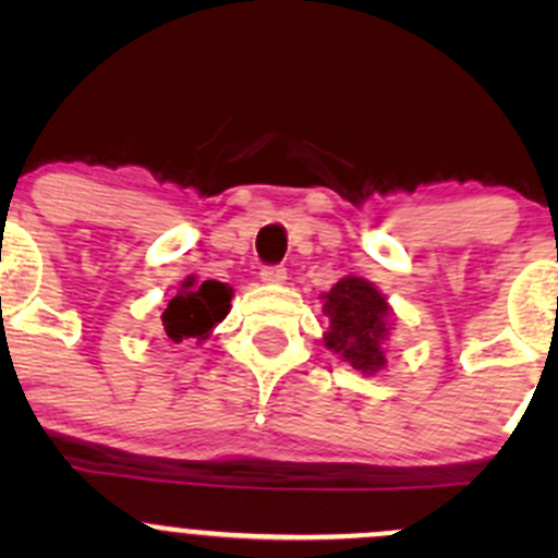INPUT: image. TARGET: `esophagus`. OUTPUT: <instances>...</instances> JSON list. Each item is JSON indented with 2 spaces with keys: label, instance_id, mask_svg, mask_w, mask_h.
Returning a JSON list of instances; mask_svg holds the SVG:
<instances>
[{
  "label": "esophagus",
  "instance_id": "esophagus-1",
  "mask_svg": "<svg viewBox=\"0 0 558 558\" xmlns=\"http://www.w3.org/2000/svg\"><path fill=\"white\" fill-rule=\"evenodd\" d=\"M264 283H283L286 280V267L283 264H269V267L262 269Z\"/></svg>",
  "mask_w": 558,
  "mask_h": 558
}]
</instances>
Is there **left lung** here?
I'll list each match as a JSON object with an SVG mask.
<instances>
[{
	"label": "left lung",
	"instance_id": "obj_1",
	"mask_svg": "<svg viewBox=\"0 0 558 558\" xmlns=\"http://www.w3.org/2000/svg\"><path fill=\"white\" fill-rule=\"evenodd\" d=\"M324 315L329 331L326 348L340 353L353 369L378 373L384 369V340L388 335V305L378 289L364 278H342L329 294H324Z\"/></svg>",
	"mask_w": 558,
	"mask_h": 558
}]
</instances>
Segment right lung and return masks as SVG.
I'll return each mask as SVG.
<instances>
[{
    "mask_svg": "<svg viewBox=\"0 0 558 558\" xmlns=\"http://www.w3.org/2000/svg\"><path fill=\"white\" fill-rule=\"evenodd\" d=\"M229 302H232V289L218 280H205L196 286L194 278L183 280L178 294L172 296L167 311L161 313L167 337L172 342H183L189 337L205 340L218 320L227 318Z\"/></svg>",
    "mask_w": 558,
    "mask_h": 558,
    "instance_id": "1",
    "label": "right lung"
}]
</instances>
